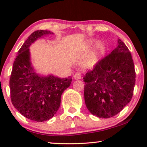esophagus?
I'll return each mask as SVG.
<instances>
[{
  "label": "esophagus",
  "mask_w": 147,
  "mask_h": 147,
  "mask_svg": "<svg viewBox=\"0 0 147 147\" xmlns=\"http://www.w3.org/2000/svg\"><path fill=\"white\" fill-rule=\"evenodd\" d=\"M74 77L76 80H80V79H81V78H82L81 74H80V73H76L75 75L74 76Z\"/></svg>",
  "instance_id": "esophagus-1"
}]
</instances>
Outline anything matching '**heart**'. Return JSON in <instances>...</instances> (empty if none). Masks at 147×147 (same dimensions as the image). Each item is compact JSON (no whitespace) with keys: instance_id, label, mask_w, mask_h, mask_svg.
<instances>
[{"instance_id":"b5f03b06","label":"heart","mask_w":147,"mask_h":147,"mask_svg":"<svg viewBox=\"0 0 147 147\" xmlns=\"http://www.w3.org/2000/svg\"><path fill=\"white\" fill-rule=\"evenodd\" d=\"M95 43H96V41H93V40H90V41H88L87 42V43H86V47H90V46L93 45ZM98 48L99 49L101 50L102 51H103V50H104V45H102V43H99L98 45ZM95 63H96V62L94 61L93 59L90 60V61H88V63L87 64L88 67H92V66H93L94 64H95Z\"/></svg>"}]
</instances>
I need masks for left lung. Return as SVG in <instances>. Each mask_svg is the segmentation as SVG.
<instances>
[{
  "label": "left lung",
  "instance_id": "8db88e82",
  "mask_svg": "<svg viewBox=\"0 0 147 147\" xmlns=\"http://www.w3.org/2000/svg\"><path fill=\"white\" fill-rule=\"evenodd\" d=\"M136 73L132 55L124 42L98 61L84 77V100L90 112L109 118L119 113L130 102Z\"/></svg>",
  "mask_w": 147,
  "mask_h": 147
}]
</instances>
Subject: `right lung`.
I'll use <instances>...</instances> for the list:
<instances>
[{
    "instance_id": "add662e5",
    "label": "right lung",
    "mask_w": 147,
    "mask_h": 147,
    "mask_svg": "<svg viewBox=\"0 0 147 147\" xmlns=\"http://www.w3.org/2000/svg\"><path fill=\"white\" fill-rule=\"evenodd\" d=\"M48 34L53 33L39 30L28 37L18 51L9 82L14 107L25 117L37 122L46 121L55 114L60 106L61 94L72 81L70 76H41L31 65L29 46Z\"/></svg>"
}]
</instances>
